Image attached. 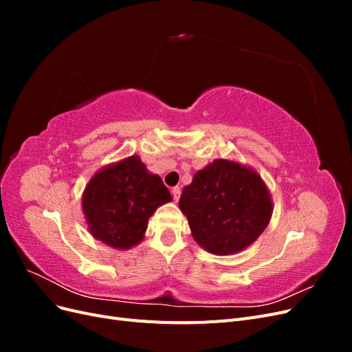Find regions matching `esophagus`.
I'll return each instance as SVG.
<instances>
[{
	"label": "esophagus",
	"instance_id": "1",
	"mask_svg": "<svg viewBox=\"0 0 352 352\" xmlns=\"http://www.w3.org/2000/svg\"><path fill=\"white\" fill-rule=\"evenodd\" d=\"M172 195H173V199L177 202L179 198H180V188H179V186H176V188L172 189Z\"/></svg>",
	"mask_w": 352,
	"mask_h": 352
}]
</instances>
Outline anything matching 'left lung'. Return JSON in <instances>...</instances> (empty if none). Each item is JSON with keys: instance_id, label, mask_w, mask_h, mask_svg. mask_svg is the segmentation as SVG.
<instances>
[{"instance_id": "obj_1", "label": "left lung", "mask_w": 352, "mask_h": 352, "mask_svg": "<svg viewBox=\"0 0 352 352\" xmlns=\"http://www.w3.org/2000/svg\"><path fill=\"white\" fill-rule=\"evenodd\" d=\"M179 208L201 248L232 255L248 248L267 228L273 201L257 170L217 158L184 188Z\"/></svg>"}]
</instances>
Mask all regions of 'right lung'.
I'll return each instance as SVG.
<instances>
[{
	"label": "right lung",
	"instance_id": "1",
	"mask_svg": "<svg viewBox=\"0 0 352 352\" xmlns=\"http://www.w3.org/2000/svg\"><path fill=\"white\" fill-rule=\"evenodd\" d=\"M172 199L162 177L131 155L94 173L83 189L82 212L95 239L124 251L144 241L148 219Z\"/></svg>",
	"mask_w": 352,
	"mask_h": 352
}]
</instances>
